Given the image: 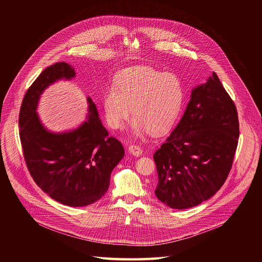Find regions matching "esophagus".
Wrapping results in <instances>:
<instances>
[{
	"label": "esophagus",
	"mask_w": 262,
	"mask_h": 262,
	"mask_svg": "<svg viewBox=\"0 0 262 262\" xmlns=\"http://www.w3.org/2000/svg\"><path fill=\"white\" fill-rule=\"evenodd\" d=\"M128 151H129L131 154L135 155V156H140V155L142 154V149H141L139 146H136V145H130V146L128 147Z\"/></svg>",
	"instance_id": "1"
}]
</instances>
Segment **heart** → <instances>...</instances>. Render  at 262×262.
I'll return each mask as SVG.
<instances>
[{
	"instance_id": "heart-1",
	"label": "heart",
	"mask_w": 262,
	"mask_h": 262,
	"mask_svg": "<svg viewBox=\"0 0 262 262\" xmlns=\"http://www.w3.org/2000/svg\"><path fill=\"white\" fill-rule=\"evenodd\" d=\"M185 99L184 85L174 74L148 67L125 70L104 93L103 104L109 126L120 129L132 113L130 133L144 137L163 133L177 121Z\"/></svg>"
}]
</instances>
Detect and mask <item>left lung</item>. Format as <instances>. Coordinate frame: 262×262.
I'll list each match as a JSON object with an SVG mask.
<instances>
[{"instance_id":"obj_1","label":"left lung","mask_w":262,"mask_h":262,"mask_svg":"<svg viewBox=\"0 0 262 262\" xmlns=\"http://www.w3.org/2000/svg\"><path fill=\"white\" fill-rule=\"evenodd\" d=\"M238 138L236 107L213 73L191 90L181 121L153 155L157 199L177 210L209 200L224 185Z\"/></svg>"}]
</instances>
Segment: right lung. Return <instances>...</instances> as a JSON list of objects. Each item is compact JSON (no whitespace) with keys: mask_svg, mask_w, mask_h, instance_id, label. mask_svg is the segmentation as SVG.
Segmentation results:
<instances>
[{"mask_svg":"<svg viewBox=\"0 0 262 262\" xmlns=\"http://www.w3.org/2000/svg\"><path fill=\"white\" fill-rule=\"evenodd\" d=\"M75 75L67 62L45 69L23 99L19 128L25 161L38 187L60 204L84 207L106 193L113 169L125 151L120 141L109 137L90 97L85 120L75 129L53 132L40 120L38 104L44 91Z\"/></svg>","mask_w":262,"mask_h":262,"instance_id":"right-lung-1","label":"right lung"}]
</instances>
